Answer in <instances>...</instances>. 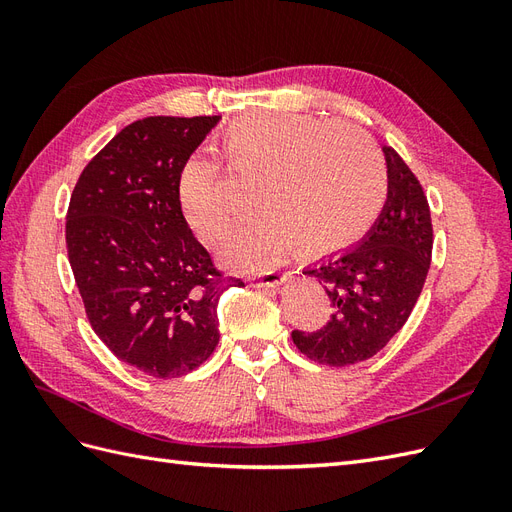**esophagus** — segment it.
Instances as JSON below:
<instances>
[{"label":"esophagus","mask_w":512,"mask_h":512,"mask_svg":"<svg viewBox=\"0 0 512 512\" xmlns=\"http://www.w3.org/2000/svg\"><path fill=\"white\" fill-rule=\"evenodd\" d=\"M286 280V275L280 271H265V273H256L250 277V284L256 288H265V286H280Z\"/></svg>","instance_id":"esophagus-1"}]
</instances>
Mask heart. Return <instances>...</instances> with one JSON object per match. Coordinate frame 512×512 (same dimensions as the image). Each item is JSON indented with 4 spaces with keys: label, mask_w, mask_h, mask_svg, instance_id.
I'll return each mask as SVG.
<instances>
[{
    "label": "heart",
    "mask_w": 512,
    "mask_h": 512,
    "mask_svg": "<svg viewBox=\"0 0 512 512\" xmlns=\"http://www.w3.org/2000/svg\"><path fill=\"white\" fill-rule=\"evenodd\" d=\"M228 168L256 179L260 211L224 245L230 267L275 265L294 245L329 254L354 243L374 224L389 194V173L374 141L344 121L260 113L230 123L222 136ZM177 203L192 235L207 245L226 239L237 222L222 183V164L209 153L185 158Z\"/></svg>",
    "instance_id": "heart-1"
}]
</instances>
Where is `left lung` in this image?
Here are the masks:
<instances>
[{
    "label": "left lung",
    "instance_id": "1",
    "mask_svg": "<svg viewBox=\"0 0 512 512\" xmlns=\"http://www.w3.org/2000/svg\"><path fill=\"white\" fill-rule=\"evenodd\" d=\"M389 196L367 237L303 273L329 294L333 314L320 331H292L307 359L344 367L367 361L404 327L421 297L433 228L423 185L393 147H382Z\"/></svg>",
    "mask_w": 512,
    "mask_h": 512
}]
</instances>
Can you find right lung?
<instances>
[{
  "instance_id": "1",
  "label": "right lung",
  "mask_w": 512,
  "mask_h": 512,
  "mask_svg": "<svg viewBox=\"0 0 512 512\" xmlns=\"http://www.w3.org/2000/svg\"><path fill=\"white\" fill-rule=\"evenodd\" d=\"M222 117H145L83 168L66 215L68 260L91 329L119 361L179 378L220 342L228 286L185 226L177 177Z\"/></svg>"
}]
</instances>
